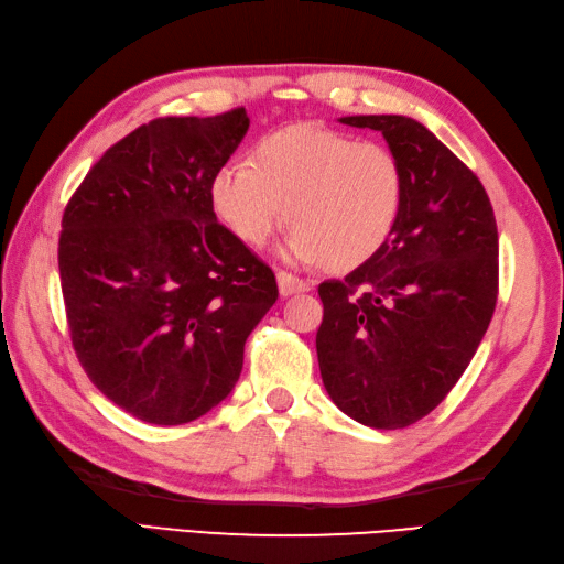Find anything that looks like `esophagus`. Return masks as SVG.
I'll return each mask as SVG.
<instances>
[{
  "label": "esophagus",
  "mask_w": 564,
  "mask_h": 564,
  "mask_svg": "<svg viewBox=\"0 0 564 564\" xmlns=\"http://www.w3.org/2000/svg\"><path fill=\"white\" fill-rule=\"evenodd\" d=\"M275 281H279V293H281L283 297L310 291V285H307L303 279H295V275L285 273V271H279V273H275Z\"/></svg>",
  "instance_id": "34e87169"
}]
</instances>
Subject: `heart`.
Instances as JSON below:
<instances>
[{
    "label": "heart",
    "mask_w": 564,
    "mask_h": 564,
    "mask_svg": "<svg viewBox=\"0 0 564 564\" xmlns=\"http://www.w3.org/2000/svg\"><path fill=\"white\" fill-rule=\"evenodd\" d=\"M220 223L259 247L289 220L281 254L293 263L361 267L388 242L404 203L392 150L322 126L263 138L249 162H227L210 182Z\"/></svg>",
    "instance_id": "b5f03b06"
}]
</instances>
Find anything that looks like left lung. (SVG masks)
I'll return each instance as SVG.
<instances>
[{
    "label": "left lung",
    "mask_w": 564,
    "mask_h": 564,
    "mask_svg": "<svg viewBox=\"0 0 564 564\" xmlns=\"http://www.w3.org/2000/svg\"><path fill=\"white\" fill-rule=\"evenodd\" d=\"M339 123L380 130L402 164L404 203L378 254L319 283V373L358 424L404 429L451 392L495 315L497 220L480 178L414 118Z\"/></svg>",
    "instance_id": "left-lung-1"
}]
</instances>
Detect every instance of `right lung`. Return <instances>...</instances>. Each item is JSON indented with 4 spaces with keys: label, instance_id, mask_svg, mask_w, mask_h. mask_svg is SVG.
Instances as JSON below:
<instances>
[{
    "label": "right lung",
    "instance_id": "1",
    "mask_svg": "<svg viewBox=\"0 0 564 564\" xmlns=\"http://www.w3.org/2000/svg\"><path fill=\"white\" fill-rule=\"evenodd\" d=\"M247 130L245 109L158 118L106 150L65 208L57 263L72 344L94 386L148 424L218 406L279 297L273 271L210 203Z\"/></svg>",
    "mask_w": 564,
    "mask_h": 564
}]
</instances>
